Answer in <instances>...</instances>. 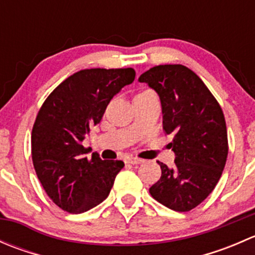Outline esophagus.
Here are the masks:
<instances>
[{
    "instance_id": "obj_1",
    "label": "esophagus",
    "mask_w": 255,
    "mask_h": 255,
    "mask_svg": "<svg viewBox=\"0 0 255 255\" xmlns=\"http://www.w3.org/2000/svg\"><path fill=\"white\" fill-rule=\"evenodd\" d=\"M127 163L129 164H142L143 160L139 158H135V156H129V158H127Z\"/></svg>"
}]
</instances>
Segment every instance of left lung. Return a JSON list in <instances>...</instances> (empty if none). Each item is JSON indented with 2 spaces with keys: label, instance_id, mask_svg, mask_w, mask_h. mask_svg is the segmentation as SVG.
Wrapping results in <instances>:
<instances>
[{
  "label": "left lung",
  "instance_id": "8db88e82",
  "mask_svg": "<svg viewBox=\"0 0 255 255\" xmlns=\"http://www.w3.org/2000/svg\"><path fill=\"white\" fill-rule=\"evenodd\" d=\"M159 95L163 128L173 140L175 165L158 161L161 176L149 189L151 196L170 210L186 212L213 191L228 154L225 116L206 85L180 64L158 65L138 79Z\"/></svg>",
  "mask_w": 255,
  "mask_h": 255
}]
</instances>
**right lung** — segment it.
Wrapping results in <instances>:
<instances>
[{
    "mask_svg": "<svg viewBox=\"0 0 255 255\" xmlns=\"http://www.w3.org/2000/svg\"><path fill=\"white\" fill-rule=\"evenodd\" d=\"M134 69H85L64 80L45 100L32 130V159L47 195L61 210L82 213L107 199L122 160H102L82 142Z\"/></svg>",
    "mask_w": 255,
    "mask_h": 255,
    "instance_id": "right-lung-1",
    "label": "right lung"
}]
</instances>
